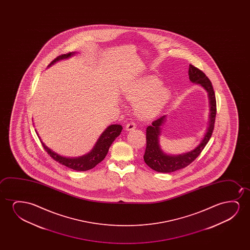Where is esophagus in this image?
I'll return each instance as SVG.
<instances>
[{
	"label": "esophagus",
	"instance_id": "obj_1",
	"mask_svg": "<svg viewBox=\"0 0 250 250\" xmlns=\"http://www.w3.org/2000/svg\"><path fill=\"white\" fill-rule=\"evenodd\" d=\"M136 127H137L136 123L133 122V121H130V122L125 125V129H126V130H134V129H136Z\"/></svg>",
	"mask_w": 250,
	"mask_h": 250
}]
</instances>
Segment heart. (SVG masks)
I'll return each instance as SVG.
<instances>
[{
  "label": "heart",
  "instance_id": "b5f03b06",
  "mask_svg": "<svg viewBox=\"0 0 250 250\" xmlns=\"http://www.w3.org/2000/svg\"><path fill=\"white\" fill-rule=\"evenodd\" d=\"M161 85L160 79L147 77L128 88L125 97L130 103H137L136 110L139 117L153 119L161 113L171 96L169 89Z\"/></svg>",
  "mask_w": 250,
  "mask_h": 250
}]
</instances>
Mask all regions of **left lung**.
I'll return each mask as SVG.
<instances>
[{"instance_id": "1", "label": "left lung", "mask_w": 250, "mask_h": 250, "mask_svg": "<svg viewBox=\"0 0 250 250\" xmlns=\"http://www.w3.org/2000/svg\"><path fill=\"white\" fill-rule=\"evenodd\" d=\"M188 77L192 83H199L208 92L210 100V121L208 128L205 137L195 149L185 154H180L178 156H171L164 154L159 145V136L161 133V126L164 123L165 118L163 116L153 121L146 130V149L144 153V159L145 163L154 171L159 172H172L182 168H185L191 164L199 154L202 153L203 148L208 143L210 137H212V131L214 129L217 105H216L215 93L212 88V83L206 76L205 73L200 69L193 65L188 67Z\"/></svg>"}]
</instances>
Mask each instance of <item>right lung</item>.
<instances>
[{"label": "right lung", "mask_w": 250, "mask_h": 250, "mask_svg": "<svg viewBox=\"0 0 250 250\" xmlns=\"http://www.w3.org/2000/svg\"><path fill=\"white\" fill-rule=\"evenodd\" d=\"M72 55V53L69 52L66 54L59 55L55 60L52 61L49 65L54 64L59 60L67 58ZM122 129H123V127L121 126L120 125H112L109 127H107L105 131L102 134V136L100 137L92 151L89 154L83 155L82 157L76 158V159L62 157L61 155L50 150L47 146H45L44 144L42 141L41 144L46 152L50 155V157L54 159L55 161H58L59 163L64 165L66 167L71 168L76 171H88V170L95 167L96 165L99 164L101 161L104 160V158L106 157V154L108 152L111 144H113L114 139L120 135Z\"/></svg>", "instance_id": "1"}]
</instances>
